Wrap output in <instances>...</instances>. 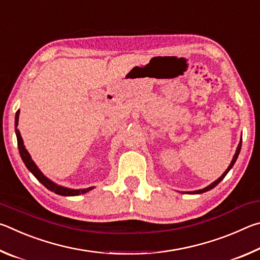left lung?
<instances>
[{
	"instance_id": "1",
	"label": "left lung",
	"mask_w": 260,
	"mask_h": 260,
	"mask_svg": "<svg viewBox=\"0 0 260 260\" xmlns=\"http://www.w3.org/2000/svg\"><path fill=\"white\" fill-rule=\"evenodd\" d=\"M241 147H242V140H240V143H239V146H237V148H236V151H235V155H234V157H233V159H232V161H231V164H230V166L227 167V170L225 171V172L222 173V175L220 178H218L217 180H215V181H213L212 183L211 184H209L208 187H205V188H203V189H199V190H193V191H186V193H191V195H195V193H203V192H205V191H209V190H211V189L212 188H214L215 186H217V184L221 181V180L226 177V174L230 172L231 171V169L233 166H234V164H235V161H236V159H237V157H239V153H240V151H241ZM183 193H184V191H183Z\"/></svg>"
}]
</instances>
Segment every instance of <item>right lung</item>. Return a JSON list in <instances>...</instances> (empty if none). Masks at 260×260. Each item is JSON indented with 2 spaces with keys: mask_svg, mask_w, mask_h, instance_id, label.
I'll use <instances>...</instances> for the list:
<instances>
[{
  "mask_svg": "<svg viewBox=\"0 0 260 260\" xmlns=\"http://www.w3.org/2000/svg\"><path fill=\"white\" fill-rule=\"evenodd\" d=\"M19 113L20 111L16 112V117H15V127H16V135H17V142H18V149H19V153L21 159H23L25 166L27 167L28 171L32 173L35 178H37L39 181H40L43 186H45L47 189H49L50 191L57 193V195L60 196H78L81 195V193H86L88 191H90L91 189H94V187H89V188H81V189H72V188H68V187H63L59 186V184L55 183L54 181H51L50 179H48L45 174H43L40 169L35 164L34 160L30 157L29 152L26 150V148L24 146V141L23 138H21L19 129L17 128L18 126V120H19Z\"/></svg>",
  "mask_w": 260,
  "mask_h": 260,
  "instance_id": "1",
  "label": "right lung"
}]
</instances>
